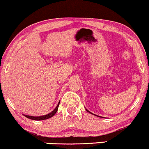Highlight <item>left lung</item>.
Masks as SVG:
<instances>
[{
    "mask_svg": "<svg viewBox=\"0 0 149 149\" xmlns=\"http://www.w3.org/2000/svg\"><path fill=\"white\" fill-rule=\"evenodd\" d=\"M86 109V111H87V112H88V113H91V114H92V115H94V116H97V117H100V118H102V117H101V116H97V115H95V114H93V113L90 112V111H88V110H87V109Z\"/></svg>",
    "mask_w": 149,
    "mask_h": 149,
    "instance_id": "left-lung-1",
    "label": "left lung"
}]
</instances>
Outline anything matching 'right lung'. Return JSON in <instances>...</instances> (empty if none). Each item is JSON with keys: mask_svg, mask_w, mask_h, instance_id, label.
<instances>
[{"mask_svg": "<svg viewBox=\"0 0 149 149\" xmlns=\"http://www.w3.org/2000/svg\"><path fill=\"white\" fill-rule=\"evenodd\" d=\"M59 104H60V102H58V104L55 109H54V111H52V112L49 113L45 115V116H28V115H23L24 116H25L26 118H29V119L33 120H47L49 119V118H52L56 114V113L58 111V107H59Z\"/></svg>", "mask_w": 149, "mask_h": 149, "instance_id": "obj_1", "label": "right lung"}]
</instances>
